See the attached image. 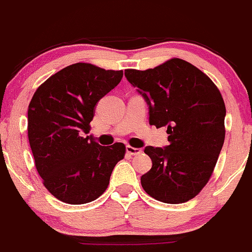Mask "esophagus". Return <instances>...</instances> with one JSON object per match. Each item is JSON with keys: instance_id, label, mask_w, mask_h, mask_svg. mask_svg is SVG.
<instances>
[{"instance_id": "esophagus-1", "label": "esophagus", "mask_w": 252, "mask_h": 252, "mask_svg": "<svg viewBox=\"0 0 252 252\" xmlns=\"http://www.w3.org/2000/svg\"><path fill=\"white\" fill-rule=\"evenodd\" d=\"M126 153L130 154V156H137V154L142 153V149L134 148V147H131V146H126Z\"/></svg>"}]
</instances>
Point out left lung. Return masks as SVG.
<instances>
[{"mask_svg":"<svg viewBox=\"0 0 252 252\" xmlns=\"http://www.w3.org/2000/svg\"><path fill=\"white\" fill-rule=\"evenodd\" d=\"M124 75L147 103L149 124L167 126V146L145 148L152 168L141 177L143 190L164 203L191 200L211 178L225 140L220 91L181 59L147 70L126 69Z\"/></svg>","mask_w":252,"mask_h":252,"instance_id":"1","label":"left lung"}]
</instances>
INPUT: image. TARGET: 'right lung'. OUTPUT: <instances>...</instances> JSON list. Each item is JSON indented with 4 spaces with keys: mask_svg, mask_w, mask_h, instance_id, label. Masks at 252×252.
I'll return each mask as SVG.
<instances>
[{
    "mask_svg": "<svg viewBox=\"0 0 252 252\" xmlns=\"http://www.w3.org/2000/svg\"><path fill=\"white\" fill-rule=\"evenodd\" d=\"M122 70L75 63L50 76L29 105V141L43 184L69 204L94 201L106 190L123 143L104 147L84 137L98 101L121 82Z\"/></svg>",
    "mask_w": 252,
    "mask_h": 252,
    "instance_id": "right-lung-1",
    "label": "right lung"
}]
</instances>
